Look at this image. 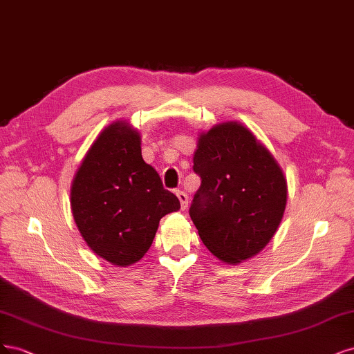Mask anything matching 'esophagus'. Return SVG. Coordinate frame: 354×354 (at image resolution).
Here are the masks:
<instances>
[{"mask_svg":"<svg viewBox=\"0 0 354 354\" xmlns=\"http://www.w3.org/2000/svg\"><path fill=\"white\" fill-rule=\"evenodd\" d=\"M176 196H178V198L180 201V207L185 210L188 207V196H187L184 191H176Z\"/></svg>","mask_w":354,"mask_h":354,"instance_id":"esophagus-1","label":"esophagus"}]
</instances>
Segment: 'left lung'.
Returning <instances> with one entry per match:
<instances>
[{"instance_id":"1","label":"left lung","mask_w":354,"mask_h":354,"mask_svg":"<svg viewBox=\"0 0 354 354\" xmlns=\"http://www.w3.org/2000/svg\"><path fill=\"white\" fill-rule=\"evenodd\" d=\"M194 172L201 185L189 216L209 252L238 265L263 250L287 206V178L277 158L239 122L198 135Z\"/></svg>"}]
</instances>
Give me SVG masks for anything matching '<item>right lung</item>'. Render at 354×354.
I'll return each instance as SVG.
<instances>
[{
	"mask_svg": "<svg viewBox=\"0 0 354 354\" xmlns=\"http://www.w3.org/2000/svg\"><path fill=\"white\" fill-rule=\"evenodd\" d=\"M71 207L93 253L127 268L144 257L158 222L178 212L180 203L144 162L140 131L127 120H116L100 132L77 167Z\"/></svg>",
	"mask_w": 354,
	"mask_h": 354,
	"instance_id": "add662e5",
	"label": "right lung"
}]
</instances>
